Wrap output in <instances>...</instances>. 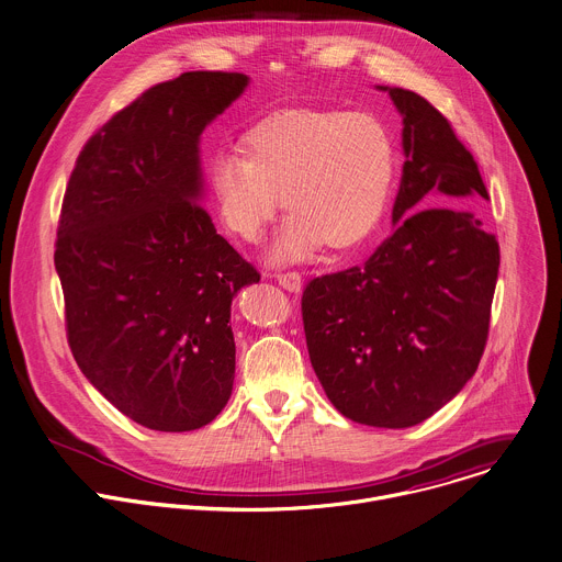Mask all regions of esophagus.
Returning a JSON list of instances; mask_svg holds the SVG:
<instances>
[{
    "label": "esophagus",
    "mask_w": 562,
    "mask_h": 562,
    "mask_svg": "<svg viewBox=\"0 0 562 562\" xmlns=\"http://www.w3.org/2000/svg\"><path fill=\"white\" fill-rule=\"evenodd\" d=\"M276 278H278L280 286H284L291 293H297L302 289V276L297 271H284V273H278Z\"/></svg>",
    "instance_id": "esophagus-1"
}]
</instances>
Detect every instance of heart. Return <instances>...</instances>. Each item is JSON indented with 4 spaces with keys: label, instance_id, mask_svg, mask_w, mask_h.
Returning a JSON list of instances; mask_svg holds the SVG:
<instances>
[{
    "label": "heart",
    "instance_id": "1",
    "mask_svg": "<svg viewBox=\"0 0 562 562\" xmlns=\"http://www.w3.org/2000/svg\"><path fill=\"white\" fill-rule=\"evenodd\" d=\"M240 151L210 165V192L225 227L245 243L289 214L271 249L273 265L311 258L322 245L346 251L375 232L389 210L400 154L375 114L289 108L254 123Z\"/></svg>",
    "mask_w": 562,
    "mask_h": 562
}]
</instances>
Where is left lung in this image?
<instances>
[{
	"label": "left lung",
	"mask_w": 562,
	"mask_h": 562,
	"mask_svg": "<svg viewBox=\"0 0 562 562\" xmlns=\"http://www.w3.org/2000/svg\"><path fill=\"white\" fill-rule=\"evenodd\" d=\"M378 90L404 119L395 229L363 267L311 280L302 319L330 404L363 426L411 428L476 372L501 256L472 212L487 201L479 167L448 119L411 90Z\"/></svg>",
	"instance_id": "8db88e82"
}]
</instances>
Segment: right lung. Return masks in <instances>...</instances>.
I'll return each mask as SVG.
<instances>
[{
  "label": "right lung",
  "instance_id": "right-lung-1",
  "mask_svg": "<svg viewBox=\"0 0 562 562\" xmlns=\"http://www.w3.org/2000/svg\"><path fill=\"white\" fill-rule=\"evenodd\" d=\"M247 86L184 72L149 88L86 143L64 196L55 269L72 355L149 430L203 428L232 397V300L260 276L203 207L201 134Z\"/></svg>",
  "mask_w": 562,
  "mask_h": 562
}]
</instances>
